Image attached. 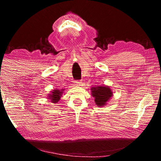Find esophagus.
I'll return each instance as SVG.
<instances>
[{"instance_id": "esophagus-1", "label": "esophagus", "mask_w": 161, "mask_h": 161, "mask_svg": "<svg viewBox=\"0 0 161 161\" xmlns=\"http://www.w3.org/2000/svg\"><path fill=\"white\" fill-rule=\"evenodd\" d=\"M75 85L76 86H81V85H82V83H81V81H75Z\"/></svg>"}]
</instances>
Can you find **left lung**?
<instances>
[{
    "label": "left lung",
    "mask_w": 161,
    "mask_h": 161,
    "mask_svg": "<svg viewBox=\"0 0 161 161\" xmlns=\"http://www.w3.org/2000/svg\"><path fill=\"white\" fill-rule=\"evenodd\" d=\"M92 96L94 98V102L97 106L102 107L113 97V92L110 86L106 85L94 86L91 88Z\"/></svg>",
    "instance_id": "8db88e82"
}]
</instances>
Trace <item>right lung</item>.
<instances>
[{
  "label": "right lung",
  "mask_w": 161,
  "mask_h": 161,
  "mask_svg": "<svg viewBox=\"0 0 161 161\" xmlns=\"http://www.w3.org/2000/svg\"><path fill=\"white\" fill-rule=\"evenodd\" d=\"M64 89H60V90L58 89H54V90L51 92L50 94H48L47 99H50L52 103H58L59 101V99H60L62 94L64 93Z\"/></svg>",
  "instance_id": "1"
}]
</instances>
